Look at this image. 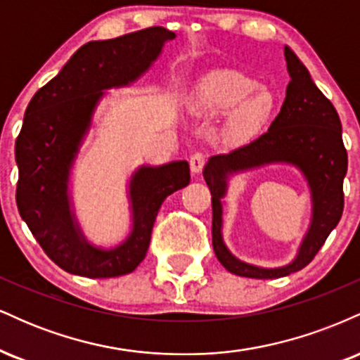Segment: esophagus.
Here are the masks:
<instances>
[{
    "instance_id": "1",
    "label": "esophagus",
    "mask_w": 360,
    "mask_h": 360,
    "mask_svg": "<svg viewBox=\"0 0 360 360\" xmlns=\"http://www.w3.org/2000/svg\"><path fill=\"white\" fill-rule=\"evenodd\" d=\"M189 167H191L193 174H200L205 167V155L200 154V152L193 154L191 159H189Z\"/></svg>"
}]
</instances>
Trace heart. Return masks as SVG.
<instances>
[{"instance_id":"obj_1","label":"heart","mask_w":360,"mask_h":360,"mask_svg":"<svg viewBox=\"0 0 360 360\" xmlns=\"http://www.w3.org/2000/svg\"><path fill=\"white\" fill-rule=\"evenodd\" d=\"M193 110L206 117L226 115L221 137L229 143H242L260 134L276 110V96L267 86H259L247 74L223 69L210 72L198 82Z\"/></svg>"}]
</instances>
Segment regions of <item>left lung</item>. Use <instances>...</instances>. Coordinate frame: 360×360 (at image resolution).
<instances>
[{
	"label": "left lung",
	"mask_w": 360,
	"mask_h": 360,
	"mask_svg": "<svg viewBox=\"0 0 360 360\" xmlns=\"http://www.w3.org/2000/svg\"><path fill=\"white\" fill-rule=\"evenodd\" d=\"M284 57L289 74L286 100L269 130L245 146L210 157L203 171L212 191L214 255L226 271L242 278L274 279L301 271L321 249L344 212L342 186L347 174V150L342 142L340 118L288 45ZM274 163L295 167L305 177L312 200V217L291 263L279 268H260L235 258L222 240V198L233 175Z\"/></svg>",
	"instance_id": "obj_1"
}]
</instances>
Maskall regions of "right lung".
<instances>
[{"label": "right lung", "instance_id": "1", "mask_svg": "<svg viewBox=\"0 0 360 360\" xmlns=\"http://www.w3.org/2000/svg\"><path fill=\"white\" fill-rule=\"evenodd\" d=\"M174 39L152 27L84 44L28 103L15 143L16 206L45 254L71 274L117 278L137 269L164 200L189 184L186 160L135 169L127 183L130 232L113 247L91 242L74 210V167L106 91L137 82Z\"/></svg>", "mask_w": 360, "mask_h": 360}]
</instances>
